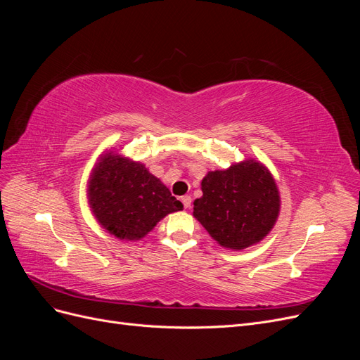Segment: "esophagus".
I'll return each instance as SVG.
<instances>
[{
	"instance_id": "1",
	"label": "esophagus",
	"mask_w": 360,
	"mask_h": 360,
	"mask_svg": "<svg viewBox=\"0 0 360 360\" xmlns=\"http://www.w3.org/2000/svg\"><path fill=\"white\" fill-rule=\"evenodd\" d=\"M181 202H183V205H184V209H189L191 204H192L191 195H184V197H181Z\"/></svg>"
}]
</instances>
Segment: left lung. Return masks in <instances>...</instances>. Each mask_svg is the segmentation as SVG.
I'll return each instance as SVG.
<instances>
[{
    "label": "left lung",
    "instance_id": "8db88e82",
    "mask_svg": "<svg viewBox=\"0 0 360 360\" xmlns=\"http://www.w3.org/2000/svg\"><path fill=\"white\" fill-rule=\"evenodd\" d=\"M202 197L193 201V216L214 240L230 249L258 243L274 228L279 192L270 172L255 160L225 171H210L201 181Z\"/></svg>",
    "mask_w": 360,
    "mask_h": 360
}]
</instances>
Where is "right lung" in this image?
I'll use <instances>...</instances> for the list:
<instances>
[{
	"instance_id": "add662e5",
	"label": "right lung",
	"mask_w": 360,
	"mask_h": 360,
	"mask_svg": "<svg viewBox=\"0 0 360 360\" xmlns=\"http://www.w3.org/2000/svg\"><path fill=\"white\" fill-rule=\"evenodd\" d=\"M89 198L96 219L122 240H138L162 217L183 209L143 163L112 153H106L94 168Z\"/></svg>"
}]
</instances>
